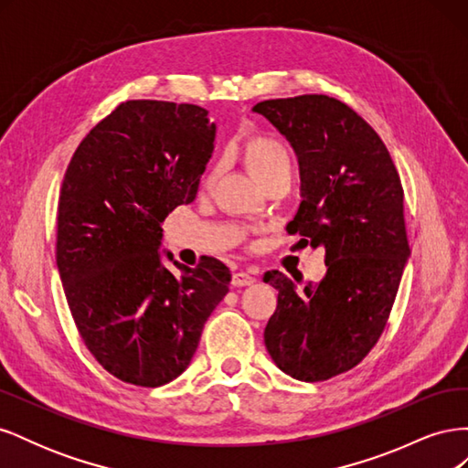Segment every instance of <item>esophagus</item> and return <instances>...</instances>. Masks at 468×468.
Instances as JSON below:
<instances>
[{
  "label": "esophagus",
  "mask_w": 468,
  "mask_h": 468,
  "mask_svg": "<svg viewBox=\"0 0 468 468\" xmlns=\"http://www.w3.org/2000/svg\"><path fill=\"white\" fill-rule=\"evenodd\" d=\"M253 282H256V277H251L248 271H238L232 277L234 287H250V285H253Z\"/></svg>",
  "instance_id": "obj_1"
}]
</instances>
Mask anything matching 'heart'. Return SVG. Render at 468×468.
Returning a JSON list of instances; mask_svg holds the SVG:
<instances>
[{
    "mask_svg": "<svg viewBox=\"0 0 468 468\" xmlns=\"http://www.w3.org/2000/svg\"><path fill=\"white\" fill-rule=\"evenodd\" d=\"M239 158L246 164L250 172L256 176L263 186H267L269 181L291 172V155L287 146L282 144V140H279L273 134H250L248 138L242 140V144L238 148ZM218 172L212 169L208 172L205 186L210 187L212 183L217 181Z\"/></svg>",
    "mask_w": 468,
    "mask_h": 468,
    "instance_id": "1",
    "label": "heart"
}]
</instances>
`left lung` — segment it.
Returning a JSON list of instances; mask_svg holds the SVG:
<instances>
[{
	"mask_svg": "<svg viewBox=\"0 0 468 468\" xmlns=\"http://www.w3.org/2000/svg\"><path fill=\"white\" fill-rule=\"evenodd\" d=\"M253 111L299 155L303 201L287 232L322 246L328 267L303 291L281 271L263 275L279 291L265 347L292 378L328 380L375 347L399 292L410 256L400 176L373 126L334 97L267 99Z\"/></svg>",
	"mask_w": 468,
	"mask_h": 468,
	"instance_id": "8db88e82",
	"label": "left lung"
}]
</instances>
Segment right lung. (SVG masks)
Instances as JSON below:
<instances>
[{"label":"right lung","mask_w":468,"mask_h":468,"mask_svg":"<svg viewBox=\"0 0 468 468\" xmlns=\"http://www.w3.org/2000/svg\"><path fill=\"white\" fill-rule=\"evenodd\" d=\"M217 124L199 105L121 103L81 140L58 201V263L69 313L105 371L162 387L191 363L230 269L162 263V222L189 205L215 150Z\"/></svg>","instance_id":"obj_1"}]
</instances>
